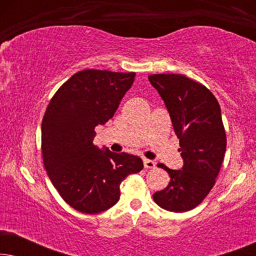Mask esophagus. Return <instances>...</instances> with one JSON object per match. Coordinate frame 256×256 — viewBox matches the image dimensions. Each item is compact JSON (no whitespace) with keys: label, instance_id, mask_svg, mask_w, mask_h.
Instances as JSON below:
<instances>
[{"label":"esophagus","instance_id":"obj_1","mask_svg":"<svg viewBox=\"0 0 256 256\" xmlns=\"http://www.w3.org/2000/svg\"><path fill=\"white\" fill-rule=\"evenodd\" d=\"M143 163H144L146 169H152V168H155V166H156V163L154 162V160H146V158L143 160Z\"/></svg>","mask_w":256,"mask_h":256}]
</instances>
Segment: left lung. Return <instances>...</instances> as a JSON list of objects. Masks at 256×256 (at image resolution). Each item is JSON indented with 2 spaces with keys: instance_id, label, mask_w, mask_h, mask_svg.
<instances>
[{
  "instance_id": "8db88e82",
  "label": "left lung",
  "mask_w": 256,
  "mask_h": 256,
  "mask_svg": "<svg viewBox=\"0 0 256 256\" xmlns=\"http://www.w3.org/2000/svg\"><path fill=\"white\" fill-rule=\"evenodd\" d=\"M148 78L169 112L184 160L180 170L157 164L166 170L170 182L152 198L168 211H190L214 186L222 168L226 152L222 110L211 90L183 74H152Z\"/></svg>"
}]
</instances>
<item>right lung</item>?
I'll list each match as a JSON object with an SVG mask.
<instances>
[{
    "mask_svg": "<svg viewBox=\"0 0 256 256\" xmlns=\"http://www.w3.org/2000/svg\"><path fill=\"white\" fill-rule=\"evenodd\" d=\"M135 72L84 70L62 84L42 121L44 166L62 198L76 211L96 214L120 198L126 177L143 169L127 152L101 150L93 143L96 127L113 118L134 82Z\"/></svg>",
    "mask_w": 256,
    "mask_h": 256,
    "instance_id": "right-lung-1",
    "label": "right lung"
}]
</instances>
